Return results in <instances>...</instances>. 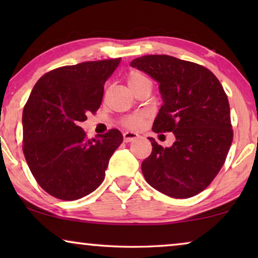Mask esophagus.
<instances>
[{
	"label": "esophagus",
	"mask_w": 258,
	"mask_h": 258,
	"mask_svg": "<svg viewBox=\"0 0 258 258\" xmlns=\"http://www.w3.org/2000/svg\"><path fill=\"white\" fill-rule=\"evenodd\" d=\"M123 139H124V142H132V141H135L136 139H139V134L133 133V132H125L123 134Z\"/></svg>",
	"instance_id": "1"
}]
</instances>
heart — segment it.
<instances>
[{"label":"heart","instance_id":"b5f03b06","mask_svg":"<svg viewBox=\"0 0 258 258\" xmlns=\"http://www.w3.org/2000/svg\"><path fill=\"white\" fill-rule=\"evenodd\" d=\"M126 82H128V86L130 89H132V91L140 87L150 86V80L148 79V76L142 72H139V70H133V72H130L128 79H126ZM147 121L148 114H146V112H136V114L125 116V117L122 119V124L128 129L140 130L141 128H143Z\"/></svg>","mask_w":258,"mask_h":258}]
</instances>
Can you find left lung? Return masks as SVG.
<instances>
[{
	"label": "left lung",
	"mask_w": 258,
	"mask_h": 258,
	"mask_svg": "<svg viewBox=\"0 0 258 258\" xmlns=\"http://www.w3.org/2000/svg\"><path fill=\"white\" fill-rule=\"evenodd\" d=\"M130 66L160 83L163 105L153 132H172L176 139L163 148L149 137L153 151L142 162L144 178L174 199L197 195L223 167L234 137L223 87L206 67L172 56H141Z\"/></svg>",
	"instance_id": "8db88e82"
}]
</instances>
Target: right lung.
Wrapping results in <instances>:
<instances>
[{"label": "right lung", "mask_w": 258, "mask_h": 258, "mask_svg": "<svg viewBox=\"0 0 258 258\" xmlns=\"http://www.w3.org/2000/svg\"><path fill=\"white\" fill-rule=\"evenodd\" d=\"M121 58L59 67L44 74L23 109V154L31 174L49 195L74 201L103 182L105 169L122 143L111 129L88 140L80 126L97 111L104 83Z\"/></svg>", "instance_id": "right-lung-1"}]
</instances>
